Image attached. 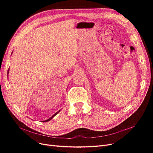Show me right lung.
I'll list each match as a JSON object with an SVG mask.
<instances>
[{"mask_svg": "<svg viewBox=\"0 0 153 153\" xmlns=\"http://www.w3.org/2000/svg\"><path fill=\"white\" fill-rule=\"evenodd\" d=\"M8 72H9V69H8V71H7V73H8ZM59 112H60V110H59V111H58V112H56V113H55V114L54 115H52V117H51L50 118H49V119H47V120H45V121H44L43 122H47V121H50V120H51V119H52V118H53V117L55 116V115H57V114H58V113H59Z\"/></svg>", "mask_w": 153, "mask_h": 153, "instance_id": "obj_1", "label": "right lung"}]
</instances>
